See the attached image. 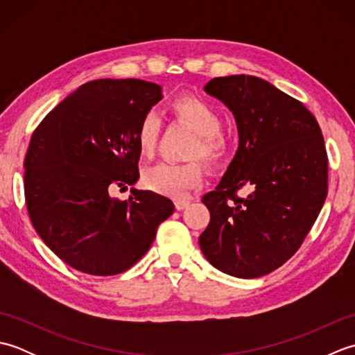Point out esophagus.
I'll return each mask as SVG.
<instances>
[{
  "label": "esophagus",
  "instance_id": "1",
  "mask_svg": "<svg viewBox=\"0 0 355 355\" xmlns=\"http://www.w3.org/2000/svg\"><path fill=\"white\" fill-rule=\"evenodd\" d=\"M189 200H175V209L177 210H183L186 209L187 206H189Z\"/></svg>",
  "mask_w": 355,
  "mask_h": 355
}]
</instances>
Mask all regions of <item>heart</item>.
Listing matches in <instances>:
<instances>
[{
	"mask_svg": "<svg viewBox=\"0 0 355 355\" xmlns=\"http://www.w3.org/2000/svg\"><path fill=\"white\" fill-rule=\"evenodd\" d=\"M169 111L173 119L183 122L197 134L187 157L202 158L206 163L215 166L230 155L232 145L223 134V116L212 103L198 96L184 94L171 102ZM160 130L162 120L157 112H145L135 131V141L141 155L154 154ZM201 180L202 166L197 160L187 163L162 162L145 169L141 175V182L149 191L171 198H184L201 184Z\"/></svg>",
	"mask_w": 355,
	"mask_h": 355,
	"instance_id": "heart-1",
	"label": "heart"
}]
</instances>
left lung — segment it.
<instances>
[{
  "label": "left lung",
  "mask_w": 355,
  "mask_h": 355,
  "mask_svg": "<svg viewBox=\"0 0 355 355\" xmlns=\"http://www.w3.org/2000/svg\"><path fill=\"white\" fill-rule=\"evenodd\" d=\"M205 92L233 112L239 146L220 184L202 197L210 223L201 252L230 276L268 275L297 252L325 202L320 126L302 102L256 76L215 78ZM243 187L251 192L239 199Z\"/></svg>",
  "instance_id": "8db88e82"
}]
</instances>
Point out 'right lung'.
I'll return each instance as SVG.
<instances>
[{"mask_svg":"<svg viewBox=\"0 0 355 355\" xmlns=\"http://www.w3.org/2000/svg\"><path fill=\"white\" fill-rule=\"evenodd\" d=\"M163 99L162 87L140 79L87 82L36 128L24 160V193L37 235L70 267L94 276L131 268L173 202L131 189L120 201L110 192L139 180L135 131Z\"/></svg>","mask_w":355,"mask_h":355,"instance_id":"right-lung-1","label":"right lung"}]
</instances>
